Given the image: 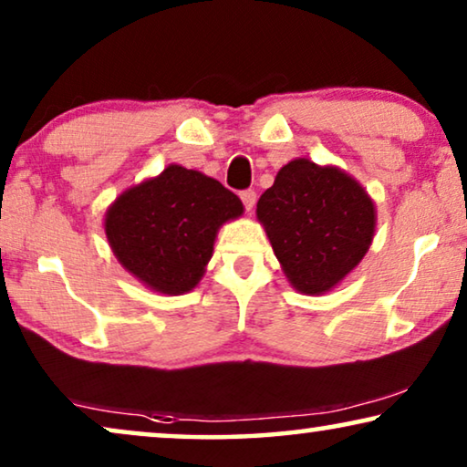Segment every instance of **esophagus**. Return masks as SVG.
<instances>
[{
	"label": "esophagus",
	"mask_w": 467,
	"mask_h": 467,
	"mask_svg": "<svg viewBox=\"0 0 467 467\" xmlns=\"http://www.w3.org/2000/svg\"><path fill=\"white\" fill-rule=\"evenodd\" d=\"M240 200H242V203H244L246 213H253L254 202H257V193H254L253 189H246V191H242V193H240Z\"/></svg>",
	"instance_id": "34e87169"
}]
</instances>
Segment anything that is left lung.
I'll return each instance as SVG.
<instances>
[{
    "label": "left lung",
    "instance_id": "1",
    "mask_svg": "<svg viewBox=\"0 0 467 467\" xmlns=\"http://www.w3.org/2000/svg\"><path fill=\"white\" fill-rule=\"evenodd\" d=\"M286 278L306 296L334 289L372 244L374 203L337 168L296 159L257 202Z\"/></svg>",
    "mask_w": 467,
    "mask_h": 467
}]
</instances>
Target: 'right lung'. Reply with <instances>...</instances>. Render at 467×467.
<instances>
[{
    "mask_svg": "<svg viewBox=\"0 0 467 467\" xmlns=\"http://www.w3.org/2000/svg\"><path fill=\"white\" fill-rule=\"evenodd\" d=\"M240 197L202 171L170 165L108 208L106 235L138 280L165 296L200 283L219 227L242 214Z\"/></svg>",
    "mask_w": 467,
    "mask_h": 467,
    "instance_id": "add662e5",
    "label": "right lung"
}]
</instances>
